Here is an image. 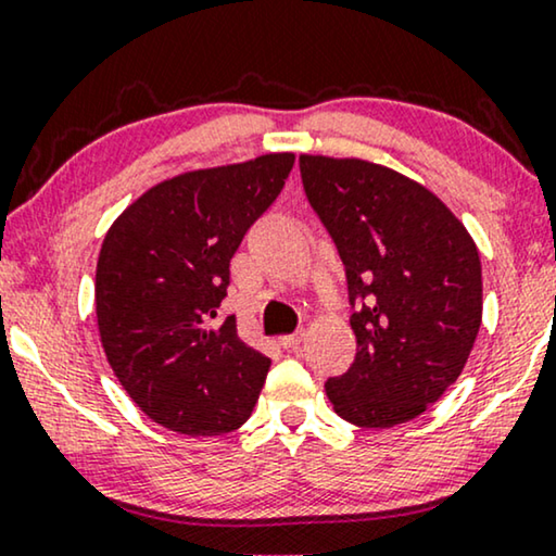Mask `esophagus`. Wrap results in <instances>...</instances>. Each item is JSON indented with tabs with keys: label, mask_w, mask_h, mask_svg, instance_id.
Segmentation results:
<instances>
[{
	"label": "esophagus",
	"mask_w": 556,
	"mask_h": 556,
	"mask_svg": "<svg viewBox=\"0 0 556 556\" xmlns=\"http://www.w3.org/2000/svg\"><path fill=\"white\" fill-rule=\"evenodd\" d=\"M278 344L283 346V349H295L301 344V331H295V333H286V337H280L278 339Z\"/></svg>",
	"instance_id": "34e87169"
}]
</instances>
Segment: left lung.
<instances>
[{
    "instance_id": "1",
    "label": "left lung",
    "mask_w": 556,
    "mask_h": 556,
    "mask_svg": "<svg viewBox=\"0 0 556 556\" xmlns=\"http://www.w3.org/2000/svg\"><path fill=\"white\" fill-rule=\"evenodd\" d=\"M299 166L354 308V364L326 394L346 422L394 428L466 367L483 311L476 242L435 194L387 166L306 154Z\"/></svg>"
}]
</instances>
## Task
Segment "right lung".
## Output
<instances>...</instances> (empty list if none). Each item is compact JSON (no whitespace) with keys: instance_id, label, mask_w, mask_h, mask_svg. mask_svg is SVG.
Masks as SVG:
<instances>
[{"instance_id":"obj_1","label":"right lung","mask_w":556,"mask_h":556,"mask_svg":"<svg viewBox=\"0 0 556 556\" xmlns=\"http://www.w3.org/2000/svg\"><path fill=\"white\" fill-rule=\"evenodd\" d=\"M293 154L187 172L141 194L105 235L98 331L111 369L151 420L223 435L253 413L270 359L217 308L245 232L276 202Z\"/></svg>"}]
</instances>
